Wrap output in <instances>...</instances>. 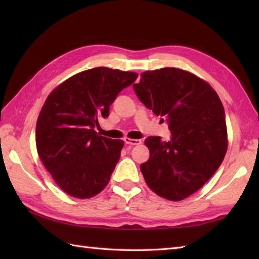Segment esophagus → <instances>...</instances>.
<instances>
[{
  "instance_id": "esophagus-1",
  "label": "esophagus",
  "mask_w": 259,
  "mask_h": 259,
  "mask_svg": "<svg viewBox=\"0 0 259 259\" xmlns=\"http://www.w3.org/2000/svg\"><path fill=\"white\" fill-rule=\"evenodd\" d=\"M124 142L126 145H130V146H138L141 144V140L138 139H130V138H124L123 139Z\"/></svg>"
}]
</instances>
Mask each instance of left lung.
<instances>
[{
    "instance_id": "8db88e82",
    "label": "left lung",
    "mask_w": 259,
    "mask_h": 259,
    "mask_svg": "<svg viewBox=\"0 0 259 259\" xmlns=\"http://www.w3.org/2000/svg\"><path fill=\"white\" fill-rule=\"evenodd\" d=\"M139 100L166 118L171 139L148 137L150 158L140 164L148 187L179 201L210 179L227 151V128L221 99L207 82L176 68L141 73L134 84ZM163 120V119H162Z\"/></svg>"
}]
</instances>
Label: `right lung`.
Segmentation results:
<instances>
[{"instance_id": "add662e5", "label": "right lung", "mask_w": 259, "mask_h": 259, "mask_svg": "<svg viewBox=\"0 0 259 259\" xmlns=\"http://www.w3.org/2000/svg\"><path fill=\"white\" fill-rule=\"evenodd\" d=\"M137 76L109 68L87 70L56 88L43 104L35 130L37 153L68 195L91 198L108 185L124 142L99 136L95 128Z\"/></svg>"}]
</instances>
